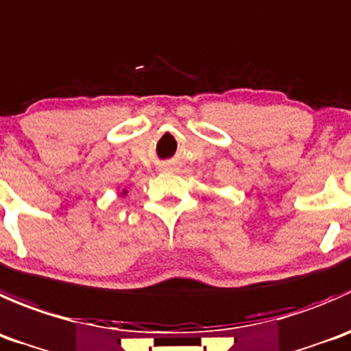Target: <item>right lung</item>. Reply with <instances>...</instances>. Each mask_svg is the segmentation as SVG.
<instances>
[{
  "instance_id": "1",
  "label": "right lung",
  "mask_w": 351,
  "mask_h": 351,
  "mask_svg": "<svg viewBox=\"0 0 351 351\" xmlns=\"http://www.w3.org/2000/svg\"><path fill=\"white\" fill-rule=\"evenodd\" d=\"M126 193H128L126 189H123V191H121V194H123V196H126Z\"/></svg>"
}]
</instances>
